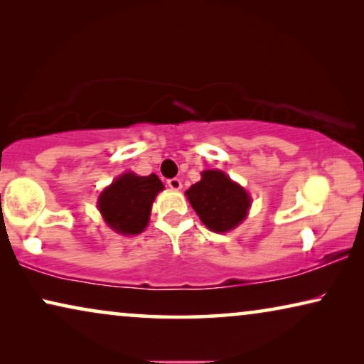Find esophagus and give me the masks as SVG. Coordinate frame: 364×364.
Wrapping results in <instances>:
<instances>
[{
    "label": "esophagus",
    "mask_w": 364,
    "mask_h": 364,
    "mask_svg": "<svg viewBox=\"0 0 364 364\" xmlns=\"http://www.w3.org/2000/svg\"><path fill=\"white\" fill-rule=\"evenodd\" d=\"M167 186L171 187L172 191H181V188H182V182H181V178L173 177V178H168V181H167Z\"/></svg>",
    "instance_id": "esophagus-1"
}]
</instances>
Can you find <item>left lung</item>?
<instances>
[{
    "label": "left lung",
    "instance_id": "8db88e82",
    "mask_svg": "<svg viewBox=\"0 0 364 364\" xmlns=\"http://www.w3.org/2000/svg\"><path fill=\"white\" fill-rule=\"evenodd\" d=\"M186 196L208 230L223 233L245 220L252 198L222 171H203Z\"/></svg>",
    "mask_w": 364,
    "mask_h": 364
}]
</instances>
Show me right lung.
<instances>
[{
	"label": "right lung",
	"mask_w": 364,
	"mask_h": 364,
	"mask_svg": "<svg viewBox=\"0 0 364 364\" xmlns=\"http://www.w3.org/2000/svg\"><path fill=\"white\" fill-rule=\"evenodd\" d=\"M164 191V183L156 173L147 177L134 172L122 173L99 196L97 207L102 218L114 232L137 235L149 223L156 196Z\"/></svg>",
	"instance_id": "add662e5"
}]
</instances>
